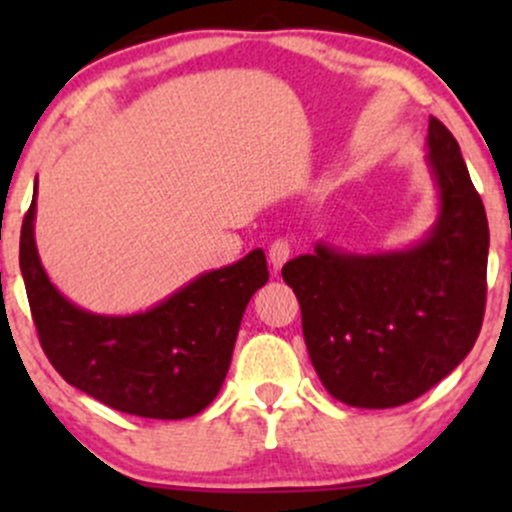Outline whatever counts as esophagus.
<instances>
[{
	"label": "esophagus",
	"instance_id": "1",
	"mask_svg": "<svg viewBox=\"0 0 512 512\" xmlns=\"http://www.w3.org/2000/svg\"><path fill=\"white\" fill-rule=\"evenodd\" d=\"M289 257H291V245H289V240L279 238V240H274L272 245H269V262H272L274 269L284 267V262L289 260Z\"/></svg>",
	"mask_w": 512,
	"mask_h": 512
}]
</instances>
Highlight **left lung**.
<instances>
[{
  "label": "left lung",
  "mask_w": 512,
  "mask_h": 512,
  "mask_svg": "<svg viewBox=\"0 0 512 512\" xmlns=\"http://www.w3.org/2000/svg\"><path fill=\"white\" fill-rule=\"evenodd\" d=\"M426 149L438 211L424 238L383 252L320 240L281 269L301 303L315 373L349 407L390 409L421 397L479 337L489 221L460 144L436 117Z\"/></svg>",
  "instance_id": "left-lung-1"
}]
</instances>
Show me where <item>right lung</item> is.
Masks as SVG:
<instances>
[{"label":"right lung","instance_id":"right-lung-1","mask_svg":"<svg viewBox=\"0 0 512 512\" xmlns=\"http://www.w3.org/2000/svg\"><path fill=\"white\" fill-rule=\"evenodd\" d=\"M35 195L21 228L19 264L45 356L98 402L144 419H187L219 395L245 308L267 284L257 248L187 281L154 308L101 315L57 291L35 245Z\"/></svg>","mask_w":512,"mask_h":512}]
</instances>
